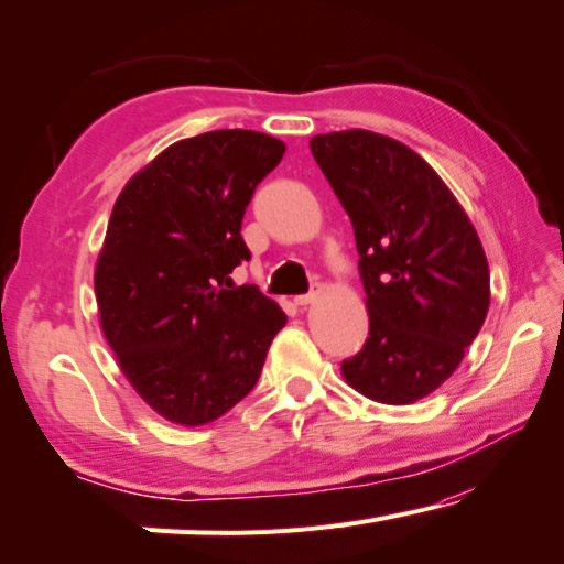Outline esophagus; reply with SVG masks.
<instances>
[{
	"instance_id": "1",
	"label": "esophagus",
	"mask_w": 564,
	"mask_h": 564,
	"mask_svg": "<svg viewBox=\"0 0 564 564\" xmlns=\"http://www.w3.org/2000/svg\"><path fill=\"white\" fill-rule=\"evenodd\" d=\"M318 299V293L316 291H311V293H306V296H296V306H301V308H306V306H311V303H314Z\"/></svg>"
}]
</instances>
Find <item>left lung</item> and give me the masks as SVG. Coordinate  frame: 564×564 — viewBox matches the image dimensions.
Wrapping results in <instances>:
<instances>
[{"label":"left lung","mask_w":564,"mask_h":564,"mask_svg":"<svg viewBox=\"0 0 564 564\" xmlns=\"http://www.w3.org/2000/svg\"><path fill=\"white\" fill-rule=\"evenodd\" d=\"M354 226L369 338L341 364L348 387L404 406L457 371L489 311L475 226L422 155L371 130L311 138Z\"/></svg>","instance_id":"left-lung-1"}]
</instances>
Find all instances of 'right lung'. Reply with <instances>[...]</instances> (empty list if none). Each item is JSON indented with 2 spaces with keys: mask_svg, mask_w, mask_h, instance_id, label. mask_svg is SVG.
Instances as JSON below:
<instances>
[{
  "mask_svg": "<svg viewBox=\"0 0 564 564\" xmlns=\"http://www.w3.org/2000/svg\"><path fill=\"white\" fill-rule=\"evenodd\" d=\"M285 145L256 130L177 140L115 200L95 265L100 328L120 371L167 422L203 426L261 377L281 306L230 273L250 253L240 220Z\"/></svg>",
  "mask_w": 564,
  "mask_h": 564,
  "instance_id": "1",
  "label": "right lung"
}]
</instances>
